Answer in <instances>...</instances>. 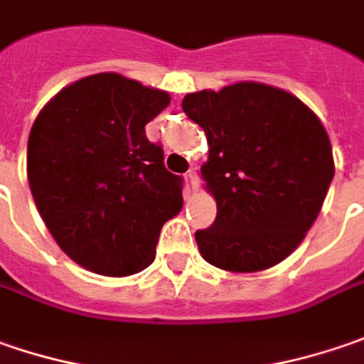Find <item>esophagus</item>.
I'll use <instances>...</instances> for the list:
<instances>
[{
	"label": "esophagus",
	"instance_id": "obj_1",
	"mask_svg": "<svg viewBox=\"0 0 364 364\" xmlns=\"http://www.w3.org/2000/svg\"><path fill=\"white\" fill-rule=\"evenodd\" d=\"M187 179L191 183V189L193 191H198L199 189V175H198V168L193 166V168H189V173H187Z\"/></svg>",
	"mask_w": 364,
	"mask_h": 364
}]
</instances>
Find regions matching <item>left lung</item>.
<instances>
[{
	"instance_id": "1",
	"label": "left lung",
	"mask_w": 364,
	"mask_h": 364,
	"mask_svg": "<svg viewBox=\"0 0 364 364\" xmlns=\"http://www.w3.org/2000/svg\"><path fill=\"white\" fill-rule=\"evenodd\" d=\"M210 156L201 179L218 205L196 232L205 261L230 273H257L287 259L322 210L334 156L320 118L289 91L240 81L183 97Z\"/></svg>"
}]
</instances>
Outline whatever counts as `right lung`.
<instances>
[{
    "label": "right lung",
    "instance_id": "1",
    "mask_svg": "<svg viewBox=\"0 0 364 364\" xmlns=\"http://www.w3.org/2000/svg\"><path fill=\"white\" fill-rule=\"evenodd\" d=\"M168 103L163 89L97 73L60 89L32 124V198L60 250L91 273L146 269L163 224L181 212V179L144 130Z\"/></svg>",
    "mask_w": 364,
    "mask_h": 364
}]
</instances>
